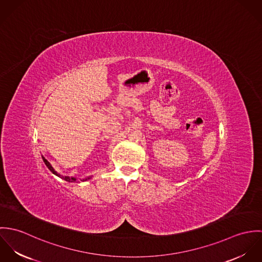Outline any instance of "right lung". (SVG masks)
Masks as SVG:
<instances>
[{"instance_id": "right-lung-1", "label": "right lung", "mask_w": 262, "mask_h": 262, "mask_svg": "<svg viewBox=\"0 0 262 262\" xmlns=\"http://www.w3.org/2000/svg\"><path fill=\"white\" fill-rule=\"evenodd\" d=\"M42 159H43V161H44V163L46 164V166L49 168V170L52 172V173H54L55 176H57V177H59L60 179H62V180H64V181H67V182H75V178H70V177H63V176H60L59 173H57L54 169H53V167L51 166V164L42 156ZM88 179H90V178H88ZM88 179H85V180H88Z\"/></svg>"}]
</instances>
